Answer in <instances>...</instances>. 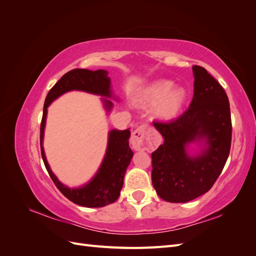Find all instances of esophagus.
I'll list each match as a JSON object with an SVG mask.
<instances>
[{
	"label": "esophagus",
	"mask_w": 256,
	"mask_h": 256,
	"mask_svg": "<svg viewBox=\"0 0 256 256\" xmlns=\"http://www.w3.org/2000/svg\"><path fill=\"white\" fill-rule=\"evenodd\" d=\"M131 145L136 150H145L148 148V131L146 126L142 125L134 131L131 136Z\"/></svg>",
	"instance_id": "34e87169"
}]
</instances>
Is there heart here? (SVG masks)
<instances>
[{
    "label": "heart",
    "instance_id": "b5f03b06",
    "mask_svg": "<svg viewBox=\"0 0 256 256\" xmlns=\"http://www.w3.org/2000/svg\"><path fill=\"white\" fill-rule=\"evenodd\" d=\"M187 99V92L174 82L159 79L152 82L143 90L141 102L146 106H154L152 115L161 122H170L180 114Z\"/></svg>",
    "mask_w": 256,
    "mask_h": 256
}]
</instances>
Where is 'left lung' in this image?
Here are the masks:
<instances>
[{"label": "left lung", "instance_id": "1", "mask_svg": "<svg viewBox=\"0 0 256 256\" xmlns=\"http://www.w3.org/2000/svg\"><path fill=\"white\" fill-rule=\"evenodd\" d=\"M194 95L180 118L154 122L164 142L152 154V182L166 202L186 203L210 190L230 154L232 120L226 90L205 68L193 66ZM193 142L204 148L196 156L188 154Z\"/></svg>", "mask_w": 256, "mask_h": 256}]
</instances>
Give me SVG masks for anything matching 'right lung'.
<instances>
[{"instance_id": "right-lung-1", "label": "right lung", "mask_w": 256, "mask_h": 256, "mask_svg": "<svg viewBox=\"0 0 256 256\" xmlns=\"http://www.w3.org/2000/svg\"><path fill=\"white\" fill-rule=\"evenodd\" d=\"M69 90H83L108 98L112 97L111 80L108 76L106 70L99 69L92 72L88 69L78 68L65 74L49 90L44 100L40 124L42 157L51 180L69 200L84 207H104L114 203L120 194L126 170L134 156V152L129 147L130 130H111L108 138L104 158L95 176L83 187L68 188L51 171L48 161L46 159L42 141L48 106L53 100ZM108 98H102V102L106 110L110 112L113 108V102Z\"/></svg>"}]
</instances>
